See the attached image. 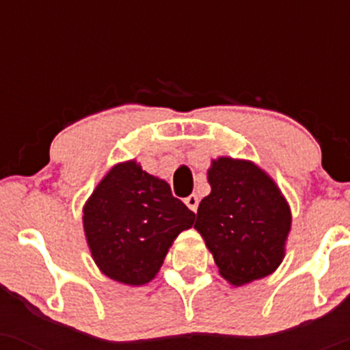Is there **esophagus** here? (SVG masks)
<instances>
[{
    "label": "esophagus",
    "instance_id": "1",
    "mask_svg": "<svg viewBox=\"0 0 350 350\" xmlns=\"http://www.w3.org/2000/svg\"><path fill=\"white\" fill-rule=\"evenodd\" d=\"M185 203H186V206L189 208V210L196 211V210H198V203H200V200H198L196 195H189L188 198H185Z\"/></svg>",
    "mask_w": 350,
    "mask_h": 350
}]
</instances>
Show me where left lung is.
Returning a JSON list of instances; mask_svg holds the SVG:
<instances>
[{"label":"left lung","mask_w":350,"mask_h":350,"mask_svg":"<svg viewBox=\"0 0 350 350\" xmlns=\"http://www.w3.org/2000/svg\"><path fill=\"white\" fill-rule=\"evenodd\" d=\"M211 193L195 228L234 286L269 276L284 259L291 210L276 183L254 162L218 157L208 169Z\"/></svg>","instance_id":"8db88e82"}]
</instances>
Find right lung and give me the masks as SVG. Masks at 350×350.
<instances>
[{
  "label": "right lung",
  "mask_w": 350,
  "mask_h": 350,
  "mask_svg": "<svg viewBox=\"0 0 350 350\" xmlns=\"http://www.w3.org/2000/svg\"><path fill=\"white\" fill-rule=\"evenodd\" d=\"M193 221L195 213L167 183L135 161L113 165L83 208L94 262L109 280L129 286L152 281L174 239Z\"/></svg>",
  "instance_id": "1"
}]
</instances>
